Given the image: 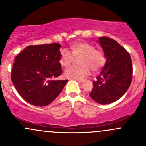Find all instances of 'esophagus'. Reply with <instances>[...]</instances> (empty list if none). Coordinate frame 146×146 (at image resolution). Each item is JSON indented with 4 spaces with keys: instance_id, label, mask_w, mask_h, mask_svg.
Wrapping results in <instances>:
<instances>
[{
    "instance_id": "1",
    "label": "esophagus",
    "mask_w": 146,
    "mask_h": 146,
    "mask_svg": "<svg viewBox=\"0 0 146 146\" xmlns=\"http://www.w3.org/2000/svg\"><path fill=\"white\" fill-rule=\"evenodd\" d=\"M75 80H77V81L79 82H82L84 81V80H82V79H75Z\"/></svg>"
}]
</instances>
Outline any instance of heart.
<instances>
[{"mask_svg": "<svg viewBox=\"0 0 146 146\" xmlns=\"http://www.w3.org/2000/svg\"><path fill=\"white\" fill-rule=\"evenodd\" d=\"M70 54L68 50L61 51L59 63L63 67H67L73 61L78 59V66H73L66 69L64 72L65 77L71 79H81L90 73L98 71L105 64V56L103 52L95 49L92 44L87 42H76L70 47Z\"/></svg>", "mask_w": 146, "mask_h": 146, "instance_id": "1", "label": "heart"}]
</instances>
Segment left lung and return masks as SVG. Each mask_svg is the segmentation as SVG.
I'll list each match as a JSON object with an SVG mask.
<instances>
[{
	"mask_svg": "<svg viewBox=\"0 0 146 146\" xmlns=\"http://www.w3.org/2000/svg\"><path fill=\"white\" fill-rule=\"evenodd\" d=\"M106 64L100 74L93 81L90 96L101 104L112 103L120 99L132 81V61L127 51L111 38L100 37Z\"/></svg>",
	"mask_w": 146,
	"mask_h": 146,
	"instance_id": "1",
	"label": "left lung"
}]
</instances>
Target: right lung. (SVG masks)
I'll list each match as a JSON object with an SVG mask.
<instances>
[{
	"label": "right lung",
	"mask_w": 146,
	"mask_h": 146,
	"mask_svg": "<svg viewBox=\"0 0 146 146\" xmlns=\"http://www.w3.org/2000/svg\"><path fill=\"white\" fill-rule=\"evenodd\" d=\"M61 44L28 46L15 57L11 80L19 95L35 106L52 102L68 80H55L63 70L59 63Z\"/></svg>",
	"instance_id": "right-lung-1"
}]
</instances>
